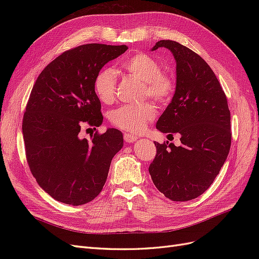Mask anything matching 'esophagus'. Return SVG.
<instances>
[{"instance_id": "1", "label": "esophagus", "mask_w": 259, "mask_h": 259, "mask_svg": "<svg viewBox=\"0 0 259 259\" xmlns=\"http://www.w3.org/2000/svg\"><path fill=\"white\" fill-rule=\"evenodd\" d=\"M137 139H138L137 136L133 135V134H128V133H126V134L124 135V140L126 143H134V142H136Z\"/></svg>"}]
</instances>
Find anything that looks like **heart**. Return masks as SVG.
<instances>
[{"label": "heart", "instance_id": "heart-1", "mask_svg": "<svg viewBox=\"0 0 259 259\" xmlns=\"http://www.w3.org/2000/svg\"><path fill=\"white\" fill-rule=\"evenodd\" d=\"M122 68L130 74L138 77L145 85V95H149L160 103H166L175 91V82L171 77L161 72L162 67L158 60L150 55L137 53L125 58L121 62ZM95 92L98 98L105 104L114 98L116 73L112 68H104L95 79ZM156 115L153 104L124 105L110 113V122L115 127L131 133L143 132L147 124Z\"/></svg>", "mask_w": 259, "mask_h": 259}]
</instances>
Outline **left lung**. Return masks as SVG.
Instances as JSON below:
<instances>
[{"mask_svg":"<svg viewBox=\"0 0 259 259\" xmlns=\"http://www.w3.org/2000/svg\"><path fill=\"white\" fill-rule=\"evenodd\" d=\"M167 49L176 61V89L156 122L168 135L180 134V146L154 142L149 166L160 192L183 202L205 192L219 174L231 145L230 111L215 73L198 54L175 41L156 42L151 51Z\"/></svg>","mask_w":259,"mask_h":259,"instance_id":"obj_1","label":"left lung"}]
</instances>
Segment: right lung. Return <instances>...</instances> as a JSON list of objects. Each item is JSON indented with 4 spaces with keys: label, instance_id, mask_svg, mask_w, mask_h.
<instances>
[{
    "label": "right lung",
    "instance_id": "right-lung-1",
    "mask_svg": "<svg viewBox=\"0 0 259 259\" xmlns=\"http://www.w3.org/2000/svg\"><path fill=\"white\" fill-rule=\"evenodd\" d=\"M127 49L93 43L67 51L45 67L31 91L22 121L27 161L38 186L65 204L95 199L123 147V134L116 128L96 133L90 142L79 133L85 124H103L95 79Z\"/></svg>",
    "mask_w": 259,
    "mask_h": 259
}]
</instances>
